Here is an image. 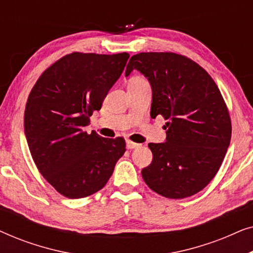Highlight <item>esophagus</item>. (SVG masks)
<instances>
[{
    "label": "esophagus",
    "mask_w": 253,
    "mask_h": 253,
    "mask_svg": "<svg viewBox=\"0 0 253 253\" xmlns=\"http://www.w3.org/2000/svg\"><path fill=\"white\" fill-rule=\"evenodd\" d=\"M138 146H139V144L133 143V141H131V140H127L126 141V147L129 148V150H132V148H136Z\"/></svg>",
    "instance_id": "obj_1"
}]
</instances>
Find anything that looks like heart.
<instances>
[{
  "mask_svg": "<svg viewBox=\"0 0 253 253\" xmlns=\"http://www.w3.org/2000/svg\"><path fill=\"white\" fill-rule=\"evenodd\" d=\"M130 83H132V84H148L147 81L143 77V76H133V77L130 79Z\"/></svg>",
  "mask_w": 253,
  "mask_h": 253,
  "instance_id": "1",
  "label": "heart"
}]
</instances>
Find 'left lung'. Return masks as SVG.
<instances>
[{
  "label": "left lung",
  "mask_w": 253,
  "mask_h": 253,
  "mask_svg": "<svg viewBox=\"0 0 253 253\" xmlns=\"http://www.w3.org/2000/svg\"><path fill=\"white\" fill-rule=\"evenodd\" d=\"M140 71L151 83V117L166 123L165 143H150L153 159L141 175L148 188L170 199L193 196L212 181L231 138V121L219 87L191 58L170 51L131 56L126 76Z\"/></svg>",
  "instance_id": "obj_1"
}]
</instances>
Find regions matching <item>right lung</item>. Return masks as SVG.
<instances>
[{
    "label": "right lung",
    "instance_id": "right-lung-1",
    "mask_svg": "<svg viewBox=\"0 0 253 253\" xmlns=\"http://www.w3.org/2000/svg\"><path fill=\"white\" fill-rule=\"evenodd\" d=\"M129 56L75 51L47 68L31 89L24 115L27 145L40 174L67 198L101 190L126 152L124 138H103L84 127Z\"/></svg>",
    "mask_w": 253,
    "mask_h": 253
}]
</instances>
